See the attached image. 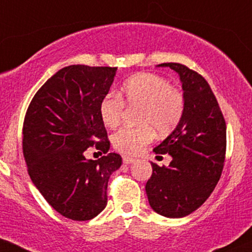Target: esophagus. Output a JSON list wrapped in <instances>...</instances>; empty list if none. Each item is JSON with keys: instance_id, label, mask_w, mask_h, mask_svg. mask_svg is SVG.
<instances>
[{"instance_id": "obj_1", "label": "esophagus", "mask_w": 252, "mask_h": 252, "mask_svg": "<svg viewBox=\"0 0 252 252\" xmlns=\"http://www.w3.org/2000/svg\"><path fill=\"white\" fill-rule=\"evenodd\" d=\"M135 161H136V159H135V158H130V157H126V156L123 157L124 164H132V162H135Z\"/></svg>"}]
</instances>
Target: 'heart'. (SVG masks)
Returning <instances> with one entry per match:
<instances>
[{
	"label": "heart",
	"mask_w": 252,
	"mask_h": 252,
	"mask_svg": "<svg viewBox=\"0 0 252 252\" xmlns=\"http://www.w3.org/2000/svg\"><path fill=\"white\" fill-rule=\"evenodd\" d=\"M121 95L109 93L99 105L101 121L109 128L121 123L124 113V102L140 105L139 126H126L112 136V145L126 154H136L153 140V127L158 132H167L182 120L185 98L176 86L168 84L165 77L152 73H140L129 77L121 90Z\"/></svg>",
	"instance_id": "1"
}]
</instances>
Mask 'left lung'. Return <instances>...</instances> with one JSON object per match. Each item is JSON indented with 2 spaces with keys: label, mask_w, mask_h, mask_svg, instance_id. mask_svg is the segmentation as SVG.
Listing matches in <instances>:
<instances>
[{
  "label": "left lung",
  "mask_w": 252,
  "mask_h": 252,
  "mask_svg": "<svg viewBox=\"0 0 252 252\" xmlns=\"http://www.w3.org/2000/svg\"><path fill=\"white\" fill-rule=\"evenodd\" d=\"M179 74L185 107L170 136L153 149L172 157L168 166L152 162L146 184L149 204L158 214L183 218L201 207L217 187L226 156V122L202 75L181 63H161Z\"/></svg>",
  "instance_id": "obj_1"
}]
</instances>
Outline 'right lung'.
<instances>
[{"label":"right lung","instance_id":"right-lung-1","mask_svg":"<svg viewBox=\"0 0 252 252\" xmlns=\"http://www.w3.org/2000/svg\"><path fill=\"white\" fill-rule=\"evenodd\" d=\"M117 68L74 64L62 68L38 90L24 120L27 171L43 197L61 215L91 220L107 204V183L122 165L109 153L87 160L88 147L107 153L110 141L99 105Z\"/></svg>","mask_w":252,"mask_h":252}]
</instances>
